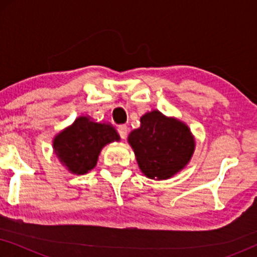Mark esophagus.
<instances>
[{"label": "esophagus", "mask_w": 257, "mask_h": 257, "mask_svg": "<svg viewBox=\"0 0 257 257\" xmlns=\"http://www.w3.org/2000/svg\"><path fill=\"white\" fill-rule=\"evenodd\" d=\"M127 132H128V128L126 125H120L118 127V133L121 139H126V137H127Z\"/></svg>", "instance_id": "34e87169"}]
</instances>
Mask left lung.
<instances>
[{"label": "left lung", "instance_id": "left-lung-1", "mask_svg": "<svg viewBox=\"0 0 257 257\" xmlns=\"http://www.w3.org/2000/svg\"><path fill=\"white\" fill-rule=\"evenodd\" d=\"M140 121L142 126L130 133L128 143L143 173L161 180L182 170L194 151V139L187 126L159 111L149 112Z\"/></svg>", "mask_w": 257, "mask_h": 257}]
</instances>
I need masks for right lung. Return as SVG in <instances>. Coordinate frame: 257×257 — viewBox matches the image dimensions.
<instances>
[{
    "instance_id": "right-lung-1",
    "label": "right lung",
    "mask_w": 257,
    "mask_h": 257,
    "mask_svg": "<svg viewBox=\"0 0 257 257\" xmlns=\"http://www.w3.org/2000/svg\"><path fill=\"white\" fill-rule=\"evenodd\" d=\"M118 139L117 132L112 126L79 117L70 127L56 137L54 147L69 171L75 174H85L96 166L101 149Z\"/></svg>"
}]
</instances>
